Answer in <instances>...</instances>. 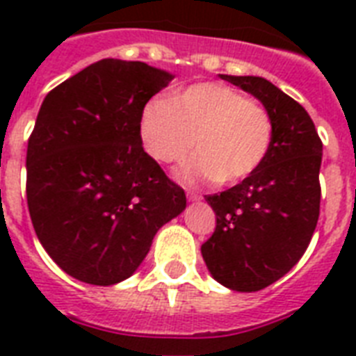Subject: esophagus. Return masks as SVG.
Masks as SVG:
<instances>
[{"mask_svg":"<svg viewBox=\"0 0 356 356\" xmlns=\"http://www.w3.org/2000/svg\"><path fill=\"white\" fill-rule=\"evenodd\" d=\"M186 197H188L190 201H200L201 200V195L195 194V192H192V190H188V192H186Z\"/></svg>","mask_w":356,"mask_h":356,"instance_id":"1","label":"esophagus"}]
</instances>
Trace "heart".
Here are the masks:
<instances>
[{
  "mask_svg": "<svg viewBox=\"0 0 356 356\" xmlns=\"http://www.w3.org/2000/svg\"><path fill=\"white\" fill-rule=\"evenodd\" d=\"M140 138L147 155L161 164L183 161L177 177L184 183L236 184L266 161L273 142V118L257 99L233 86L197 83L155 97L142 111Z\"/></svg>",
  "mask_w": 356,
  "mask_h": 356,
  "instance_id": "heart-1",
  "label": "heart"
}]
</instances>
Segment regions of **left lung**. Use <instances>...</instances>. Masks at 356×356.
Instances as JSON below:
<instances>
[{
  "instance_id": "obj_1",
  "label": "left lung",
  "mask_w": 356,
  "mask_h": 356,
  "mask_svg": "<svg viewBox=\"0 0 356 356\" xmlns=\"http://www.w3.org/2000/svg\"><path fill=\"white\" fill-rule=\"evenodd\" d=\"M222 79L259 97L273 118L262 166L242 183L205 200L216 229L201 245L212 277L236 292L270 286L298 264L320 218L321 138L309 113L275 85L253 75Z\"/></svg>"
}]
</instances>
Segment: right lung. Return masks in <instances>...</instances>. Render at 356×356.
<instances>
[{"label":"right lung","mask_w":356,"mask_h":356,"mask_svg":"<svg viewBox=\"0 0 356 356\" xmlns=\"http://www.w3.org/2000/svg\"><path fill=\"white\" fill-rule=\"evenodd\" d=\"M173 79L140 60L103 58L55 86L27 144V207L47 254L68 275L127 279L156 231L184 211V190L144 151L145 103Z\"/></svg>","instance_id":"right-lung-1"}]
</instances>
